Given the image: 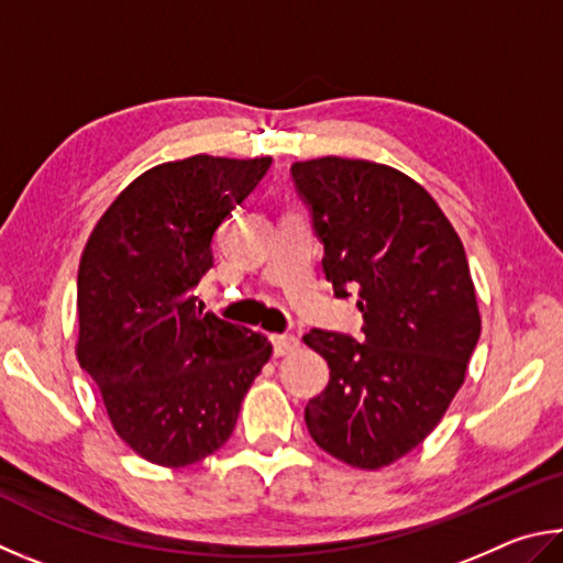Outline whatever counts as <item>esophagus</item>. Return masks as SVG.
<instances>
[{
  "instance_id": "obj_1",
  "label": "esophagus",
  "mask_w": 563,
  "mask_h": 563,
  "mask_svg": "<svg viewBox=\"0 0 563 563\" xmlns=\"http://www.w3.org/2000/svg\"><path fill=\"white\" fill-rule=\"evenodd\" d=\"M274 343V356H287V353L299 349V339L291 336V333H276L272 336Z\"/></svg>"
}]
</instances>
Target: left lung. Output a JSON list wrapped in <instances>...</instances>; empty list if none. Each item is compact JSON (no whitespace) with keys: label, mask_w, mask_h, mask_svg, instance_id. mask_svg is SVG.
<instances>
[{"label":"left lung","mask_w":563,"mask_h":563,"mask_svg":"<svg viewBox=\"0 0 563 563\" xmlns=\"http://www.w3.org/2000/svg\"><path fill=\"white\" fill-rule=\"evenodd\" d=\"M291 177L336 297L358 289L363 341L313 329L331 368L303 420L321 450L378 470L418 448L465 383L482 319L465 246L426 187L390 165L317 157Z\"/></svg>","instance_id":"1"}]
</instances>
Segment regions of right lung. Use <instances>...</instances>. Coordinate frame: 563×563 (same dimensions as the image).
Listing matches in <instances>:
<instances>
[{"instance_id":"add662e5","label":"right lung","mask_w":563,"mask_h":563,"mask_svg":"<svg viewBox=\"0 0 563 563\" xmlns=\"http://www.w3.org/2000/svg\"><path fill=\"white\" fill-rule=\"evenodd\" d=\"M272 157L192 155L125 187L78 264L76 358L111 426L161 467H187L230 440L246 390L272 358L264 333L197 307L212 236Z\"/></svg>"}]
</instances>
